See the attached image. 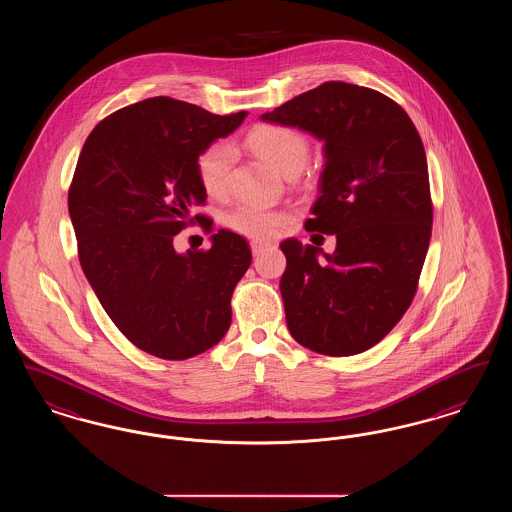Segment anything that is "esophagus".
Instances as JSON below:
<instances>
[{"mask_svg":"<svg viewBox=\"0 0 512 512\" xmlns=\"http://www.w3.org/2000/svg\"><path fill=\"white\" fill-rule=\"evenodd\" d=\"M270 247V244H267V242H261V240H253L251 242V251H253V255H261L265 249H268Z\"/></svg>","mask_w":512,"mask_h":512,"instance_id":"34e87169","label":"esophagus"}]
</instances>
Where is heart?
Here are the masks:
<instances>
[{
	"label": "heart",
	"instance_id": "1",
	"mask_svg": "<svg viewBox=\"0 0 512 512\" xmlns=\"http://www.w3.org/2000/svg\"><path fill=\"white\" fill-rule=\"evenodd\" d=\"M247 147L263 157L284 176L299 174L309 157L307 138L292 126L259 124L247 138ZM234 151L228 144L207 147L197 159V178L211 197H222L228 190V174ZM226 226L253 240H270L286 226L288 215L278 209H268L255 203H240L226 213Z\"/></svg>",
	"mask_w": 512,
	"mask_h": 512
}]
</instances>
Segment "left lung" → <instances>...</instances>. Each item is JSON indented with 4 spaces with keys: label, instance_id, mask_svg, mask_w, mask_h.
Returning a JSON list of instances; mask_svg holds the SVG:
<instances>
[{
    "label": "left lung",
    "instance_id": "obj_1",
    "mask_svg": "<svg viewBox=\"0 0 512 512\" xmlns=\"http://www.w3.org/2000/svg\"><path fill=\"white\" fill-rule=\"evenodd\" d=\"M324 142L309 232L334 234L336 251L286 240L280 292L293 340L330 357L384 340L413 301L432 236L422 140L384 94L324 82L265 113Z\"/></svg>",
    "mask_w": 512,
    "mask_h": 512
}]
</instances>
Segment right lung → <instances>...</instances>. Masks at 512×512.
<instances>
[{
    "instance_id": "1",
    "label": "right lung",
    "mask_w": 512,
    "mask_h": 512,
    "mask_svg": "<svg viewBox=\"0 0 512 512\" xmlns=\"http://www.w3.org/2000/svg\"><path fill=\"white\" fill-rule=\"evenodd\" d=\"M245 117L144 99L99 122L78 157L69 213L82 270L115 326L159 359L195 357L230 328L249 245L222 228L209 249L178 253L174 236L205 219L192 215L207 199L199 155Z\"/></svg>"
}]
</instances>
